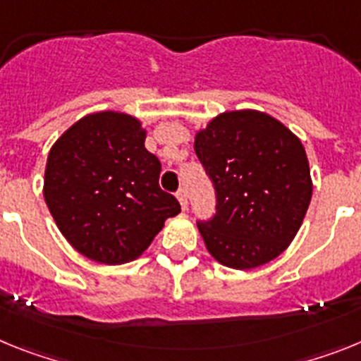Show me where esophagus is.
I'll return each instance as SVG.
<instances>
[{
	"label": "esophagus",
	"mask_w": 361,
	"mask_h": 361,
	"mask_svg": "<svg viewBox=\"0 0 361 361\" xmlns=\"http://www.w3.org/2000/svg\"><path fill=\"white\" fill-rule=\"evenodd\" d=\"M176 198H178V202H180L181 209L185 211V209H187V205H189V198H187V190H185V187H180V189H178Z\"/></svg>",
	"instance_id": "esophagus-1"
}]
</instances>
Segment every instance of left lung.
<instances>
[{"label": "left lung", "mask_w": 361, "mask_h": 361, "mask_svg": "<svg viewBox=\"0 0 361 361\" xmlns=\"http://www.w3.org/2000/svg\"><path fill=\"white\" fill-rule=\"evenodd\" d=\"M194 150L216 190V212L198 221L221 265L255 269L280 256L302 227L312 196L302 142L258 111L219 114Z\"/></svg>", "instance_id": "left-lung-1"}]
</instances>
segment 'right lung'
I'll return each mask as SVG.
<instances>
[{
	"label": "right lung",
	"instance_id": "1",
	"mask_svg": "<svg viewBox=\"0 0 361 361\" xmlns=\"http://www.w3.org/2000/svg\"><path fill=\"white\" fill-rule=\"evenodd\" d=\"M159 172L136 118L98 112L76 121L50 149L43 194L78 252L116 265L137 258L165 219L181 211L159 187Z\"/></svg>",
	"mask_w": 361,
	"mask_h": 361
}]
</instances>
